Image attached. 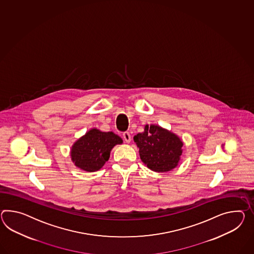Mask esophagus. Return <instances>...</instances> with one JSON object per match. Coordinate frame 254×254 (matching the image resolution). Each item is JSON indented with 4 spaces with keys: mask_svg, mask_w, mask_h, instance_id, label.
Wrapping results in <instances>:
<instances>
[{
    "mask_svg": "<svg viewBox=\"0 0 254 254\" xmlns=\"http://www.w3.org/2000/svg\"><path fill=\"white\" fill-rule=\"evenodd\" d=\"M123 137H124V140L126 142L129 143L131 141V135L128 132H125L123 134Z\"/></svg>",
    "mask_w": 254,
    "mask_h": 254,
    "instance_id": "34e87169",
    "label": "esophagus"
}]
</instances>
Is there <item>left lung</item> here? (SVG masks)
Listing matches in <instances>:
<instances>
[{"label": "left lung", "instance_id": "8db88e82", "mask_svg": "<svg viewBox=\"0 0 254 254\" xmlns=\"http://www.w3.org/2000/svg\"><path fill=\"white\" fill-rule=\"evenodd\" d=\"M143 163L156 173H167L178 166L184 142L172 131L158 125H146L134 136Z\"/></svg>", "mask_w": 254, "mask_h": 254}]
</instances>
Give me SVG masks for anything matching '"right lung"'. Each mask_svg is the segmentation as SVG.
<instances>
[{"label":"right lung","instance_id":"obj_1","mask_svg":"<svg viewBox=\"0 0 254 254\" xmlns=\"http://www.w3.org/2000/svg\"><path fill=\"white\" fill-rule=\"evenodd\" d=\"M122 143L123 139L114 132H103L93 127L71 146V161L82 171L97 172L108 161L112 149Z\"/></svg>","mask_w":254,"mask_h":254}]
</instances>
